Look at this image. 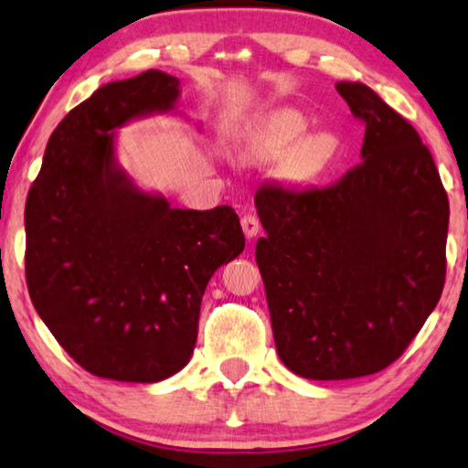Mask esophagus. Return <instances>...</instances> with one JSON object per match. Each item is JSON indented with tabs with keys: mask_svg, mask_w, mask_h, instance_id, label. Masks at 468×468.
<instances>
[{
	"mask_svg": "<svg viewBox=\"0 0 468 468\" xmlns=\"http://www.w3.org/2000/svg\"><path fill=\"white\" fill-rule=\"evenodd\" d=\"M241 229H243V235H246L248 239H254V237L261 233V222H258L256 216L246 214V216H241Z\"/></svg>",
	"mask_w": 468,
	"mask_h": 468,
	"instance_id": "1",
	"label": "esophagus"
}]
</instances>
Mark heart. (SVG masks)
I'll return each mask as SVG.
<instances>
[{"instance_id": "1", "label": "heart", "mask_w": 468, "mask_h": 468, "mask_svg": "<svg viewBox=\"0 0 468 468\" xmlns=\"http://www.w3.org/2000/svg\"><path fill=\"white\" fill-rule=\"evenodd\" d=\"M303 111L277 107L256 115L237 136V153L250 164L279 162V178L296 189H311L332 172L340 157L334 132L313 130Z\"/></svg>"}]
</instances>
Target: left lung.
I'll use <instances>...</instances> for the list:
<instances>
[{"mask_svg": "<svg viewBox=\"0 0 468 468\" xmlns=\"http://www.w3.org/2000/svg\"><path fill=\"white\" fill-rule=\"evenodd\" d=\"M338 94L366 122L361 162L324 191L262 185L256 262L283 366L346 380L393 364L441 298L450 204L433 157L359 81Z\"/></svg>", "mask_w": 468, "mask_h": 468, "instance_id": "8db88e82", "label": "left lung"}]
</instances>
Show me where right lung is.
<instances>
[{
	"instance_id": "1",
	"label": "right lung",
	"mask_w": 468,
	"mask_h": 468,
	"mask_svg": "<svg viewBox=\"0 0 468 468\" xmlns=\"http://www.w3.org/2000/svg\"><path fill=\"white\" fill-rule=\"evenodd\" d=\"M178 99L180 80L157 69L104 83L56 125L27 197L35 311L101 378L159 382L189 364L206 285L246 246L233 207H172L117 159V130L180 115Z\"/></svg>"
}]
</instances>
